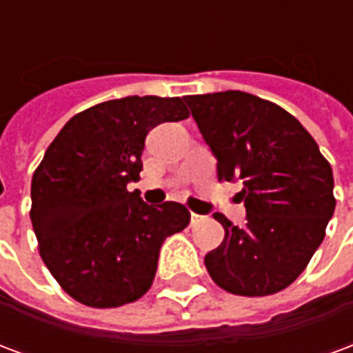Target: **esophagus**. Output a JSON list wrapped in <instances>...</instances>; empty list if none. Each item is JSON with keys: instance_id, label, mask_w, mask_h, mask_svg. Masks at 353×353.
<instances>
[{"instance_id": "esophagus-1", "label": "esophagus", "mask_w": 353, "mask_h": 353, "mask_svg": "<svg viewBox=\"0 0 353 353\" xmlns=\"http://www.w3.org/2000/svg\"><path fill=\"white\" fill-rule=\"evenodd\" d=\"M202 221H204V217H202V215L191 214V225H192V227H194V225H199V223H202Z\"/></svg>"}]
</instances>
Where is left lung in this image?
I'll return each mask as SVG.
<instances>
[{"mask_svg":"<svg viewBox=\"0 0 353 353\" xmlns=\"http://www.w3.org/2000/svg\"><path fill=\"white\" fill-rule=\"evenodd\" d=\"M217 159V179H242L245 223L223 214L219 248L204 257L232 295H274L301 276L333 217V170L303 124L272 101L240 90L185 96Z\"/></svg>","mask_w":353,"mask_h":353,"instance_id":"1","label":"left lung"}]
</instances>
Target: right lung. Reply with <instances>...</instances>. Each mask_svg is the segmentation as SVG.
Segmentation results:
<instances>
[{"label": "right lung", "mask_w": 353, "mask_h": 353, "mask_svg": "<svg viewBox=\"0 0 353 353\" xmlns=\"http://www.w3.org/2000/svg\"><path fill=\"white\" fill-rule=\"evenodd\" d=\"M189 117L181 98L128 96L72 117L32 177L30 219L43 263L77 303L117 308L145 295L183 204L147 206L138 181L147 132Z\"/></svg>", "instance_id": "1"}]
</instances>
